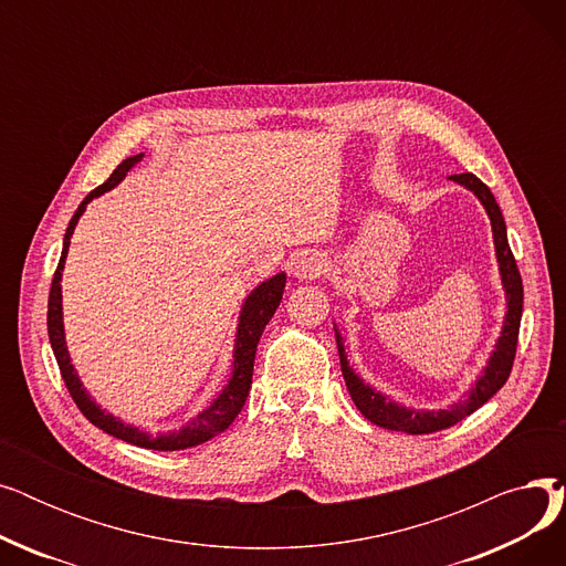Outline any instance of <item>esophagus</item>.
<instances>
[{
    "label": "esophagus",
    "mask_w": 566,
    "mask_h": 566,
    "mask_svg": "<svg viewBox=\"0 0 566 566\" xmlns=\"http://www.w3.org/2000/svg\"><path fill=\"white\" fill-rule=\"evenodd\" d=\"M325 268H328V263H325L323 254L305 252V254H301L298 259L293 261V277H298V280H316L318 275L325 273Z\"/></svg>",
    "instance_id": "obj_1"
}]
</instances>
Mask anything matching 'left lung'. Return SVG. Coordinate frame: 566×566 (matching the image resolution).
Instances as JSON below:
<instances>
[{
  "label": "left lung",
  "mask_w": 566,
  "mask_h": 566,
  "mask_svg": "<svg viewBox=\"0 0 566 566\" xmlns=\"http://www.w3.org/2000/svg\"><path fill=\"white\" fill-rule=\"evenodd\" d=\"M450 181L470 190L484 206V211L491 220V229H493V245H495V259H497V271H500L502 289H504V298H507V312H504L502 331L495 342V348L491 353L486 367L482 369L478 380H474V385L468 390L465 399H459L457 403H452L448 408H438V410L408 408L403 403L392 401L390 397H385L382 392L371 388L369 382H365L358 374L353 371V367L346 360L344 337L335 325L342 374H344L346 388H348L353 403L358 406V410L369 422H374L382 429L403 431L410 436L448 429V427L461 422L463 418H468V415L478 410L480 406H484L502 388V385L507 382L512 365H514L516 344H518V328H521V314H523V282H521L518 265H516V259H514L510 241H507V224H504L500 206H497L495 197L491 195V190L474 174H454V176H450Z\"/></svg>",
  "instance_id": "left-lung-1"
}]
</instances>
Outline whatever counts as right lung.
Wrapping results in <instances>:
<instances>
[{"label":"right lung","instance_id":"add662e5","mask_svg":"<svg viewBox=\"0 0 566 566\" xmlns=\"http://www.w3.org/2000/svg\"><path fill=\"white\" fill-rule=\"evenodd\" d=\"M144 158V154H137L133 158H126L122 165H118L112 176L103 186H98L96 190L88 192L84 197V201L77 206L75 216L69 222L66 235H64V248H62V259H59V265L52 277V289H50V301H48V337L54 350V358L59 365V371H62V378L66 382V388L73 397V401L77 403V408L82 410L84 418L92 422L94 427L103 429L105 433L126 440L130 444H137V448L144 450H158V452H176V450H188L195 448V444H201L206 440H211L213 436L222 433L233 420L235 415L241 412V408L245 406V399L250 395L252 388V369H254V355H256V344L263 335L265 323L273 318L275 310L280 307L282 293H284V284H286V273H277L271 280L261 282L256 289L250 291V295L245 298L243 307H241V316H238V328H235V344H233V363H231V376L227 380V385L222 388V392L213 399V403L203 408L197 418H192L186 427L174 429L167 433H146L133 424H126L118 418H114L112 412L103 410L92 395L86 392V388L82 385L73 363L71 355L66 348V335H64V307H62V271L66 265V254H69V245H71V235L75 231L77 220L82 218V213L86 211V203L109 192L114 186H118L124 181V176Z\"/></svg>","mask_w":566,"mask_h":566}]
</instances>
